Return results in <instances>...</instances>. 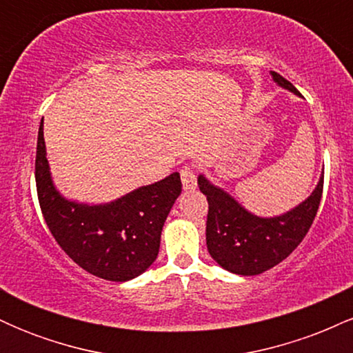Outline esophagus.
Instances as JSON below:
<instances>
[{
	"instance_id": "1",
	"label": "esophagus",
	"mask_w": 353,
	"mask_h": 353,
	"mask_svg": "<svg viewBox=\"0 0 353 353\" xmlns=\"http://www.w3.org/2000/svg\"><path fill=\"white\" fill-rule=\"evenodd\" d=\"M181 181H182V189L184 190L196 189L197 185L196 171H194L192 165H184V168L181 169Z\"/></svg>"
}]
</instances>
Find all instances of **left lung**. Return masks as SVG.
<instances>
[{"mask_svg": "<svg viewBox=\"0 0 353 353\" xmlns=\"http://www.w3.org/2000/svg\"><path fill=\"white\" fill-rule=\"evenodd\" d=\"M270 74L279 86L299 94L279 72ZM197 184L209 204L205 241L210 257L232 274L257 275L281 264L309 232L322 199L323 176L302 204L275 217L254 216L204 176H199Z\"/></svg>", "mask_w": 353, "mask_h": 353, "instance_id": "1", "label": "left lung"}]
</instances>
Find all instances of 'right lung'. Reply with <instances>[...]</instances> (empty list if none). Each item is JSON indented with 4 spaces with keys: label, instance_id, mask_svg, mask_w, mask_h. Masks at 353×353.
<instances>
[{
    "label": "right lung",
    "instance_id": "1",
    "mask_svg": "<svg viewBox=\"0 0 353 353\" xmlns=\"http://www.w3.org/2000/svg\"><path fill=\"white\" fill-rule=\"evenodd\" d=\"M34 177L43 217L61 249L81 269L112 282L131 281L156 261L165 217L182 190L179 172H172L108 204L64 199L51 179L43 121Z\"/></svg>",
    "mask_w": 353,
    "mask_h": 353
}]
</instances>
